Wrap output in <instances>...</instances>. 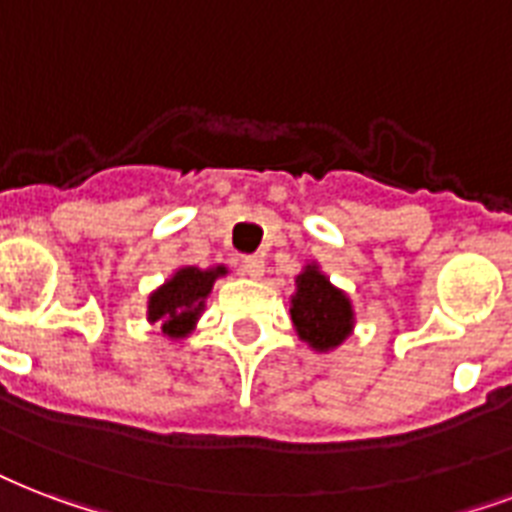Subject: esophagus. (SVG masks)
I'll return each instance as SVG.
<instances>
[{
    "instance_id": "esophagus-1",
    "label": "esophagus",
    "mask_w": 512,
    "mask_h": 512,
    "mask_svg": "<svg viewBox=\"0 0 512 512\" xmlns=\"http://www.w3.org/2000/svg\"><path fill=\"white\" fill-rule=\"evenodd\" d=\"M241 271L247 273L249 279H260L265 271V260L260 255H249L241 260Z\"/></svg>"
}]
</instances>
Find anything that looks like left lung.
<instances>
[{
    "label": "left lung",
    "instance_id": "8db88e82",
    "mask_svg": "<svg viewBox=\"0 0 512 512\" xmlns=\"http://www.w3.org/2000/svg\"><path fill=\"white\" fill-rule=\"evenodd\" d=\"M290 319L300 341L322 354L338 349L349 338L354 330V306L349 295L319 271L317 263H308L295 276Z\"/></svg>",
    "mask_w": 512,
    "mask_h": 512
}]
</instances>
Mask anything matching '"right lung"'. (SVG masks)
<instances>
[{
	"instance_id": "1",
	"label": "right lung",
	"mask_w": 512,
	"mask_h": 512,
	"mask_svg": "<svg viewBox=\"0 0 512 512\" xmlns=\"http://www.w3.org/2000/svg\"><path fill=\"white\" fill-rule=\"evenodd\" d=\"M225 273H228L225 265H212V268L182 265L177 268L147 300V322L161 327V335L169 341L187 338L195 330V322L204 314L206 298H209L214 282Z\"/></svg>"
}]
</instances>
